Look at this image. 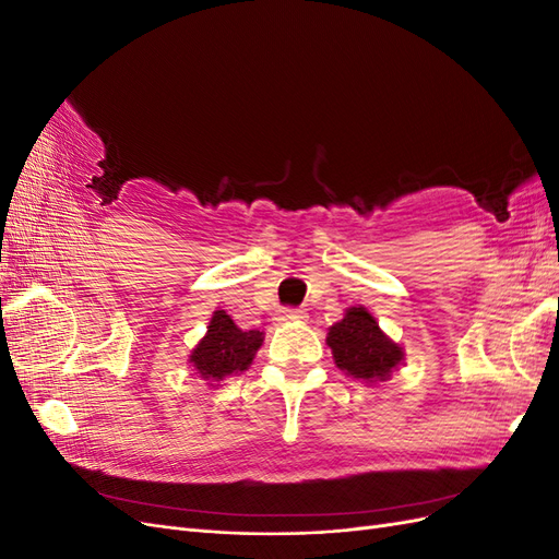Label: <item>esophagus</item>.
Listing matches in <instances>:
<instances>
[{"label":"esophagus","instance_id":"esophagus-1","mask_svg":"<svg viewBox=\"0 0 559 559\" xmlns=\"http://www.w3.org/2000/svg\"><path fill=\"white\" fill-rule=\"evenodd\" d=\"M308 312L302 308H284L280 310V321H306Z\"/></svg>","mask_w":559,"mask_h":559}]
</instances>
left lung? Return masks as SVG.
<instances>
[{"mask_svg":"<svg viewBox=\"0 0 559 559\" xmlns=\"http://www.w3.org/2000/svg\"><path fill=\"white\" fill-rule=\"evenodd\" d=\"M326 345L335 366L366 384L386 382L405 361L403 347L380 329L373 312L364 306L347 308L343 319L329 326Z\"/></svg>","mask_w":559,"mask_h":559,"instance_id":"1","label":"left lung"}]
</instances>
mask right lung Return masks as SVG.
I'll return each mask as SVG.
<instances>
[{
    "mask_svg": "<svg viewBox=\"0 0 559 559\" xmlns=\"http://www.w3.org/2000/svg\"><path fill=\"white\" fill-rule=\"evenodd\" d=\"M263 337L265 333L259 329L242 331L226 310H214L207 333L189 354V364L207 386H218L216 382L245 373L261 349Z\"/></svg>",
    "mask_w": 559,
    "mask_h": 559,
    "instance_id": "add662e5",
    "label": "right lung"
}]
</instances>
